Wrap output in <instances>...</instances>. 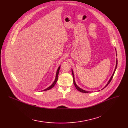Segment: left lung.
<instances>
[{"label": "left lung", "instance_id": "8db88e82", "mask_svg": "<svg viewBox=\"0 0 128 128\" xmlns=\"http://www.w3.org/2000/svg\"><path fill=\"white\" fill-rule=\"evenodd\" d=\"M116 56H117V54H116ZM117 62H118V60H117V58L116 59V67H115V70H114V72H113V74H112V76H111V77L110 78V80H109V81L107 83V84L105 85V86L104 87V88L102 89H104L105 87L108 85L110 83V82H111V80H112V77H113V76H114V74H115V71H116V68H117ZM72 76H73V82H74V86H75L76 87V89L77 90H78V91H79L80 92H83V93H89V92H91L90 91H86V90H83L82 89V88H79V87L77 85V84H76V82H75V76H74V72H73V70H72Z\"/></svg>", "mask_w": 128, "mask_h": 128}]
</instances>
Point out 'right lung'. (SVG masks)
<instances>
[{
    "label": "right lung",
    "instance_id": "obj_1",
    "mask_svg": "<svg viewBox=\"0 0 128 128\" xmlns=\"http://www.w3.org/2000/svg\"><path fill=\"white\" fill-rule=\"evenodd\" d=\"M60 66L58 68V70H57V71H56V78H55V80H54V81L52 83V84L50 86H49L48 88H46V89H44V90H42V91H46V90H50V89H52L53 87L54 86V85L56 84V82H57V81H58V73H59V70H60Z\"/></svg>",
    "mask_w": 128,
    "mask_h": 128
}]
</instances>
